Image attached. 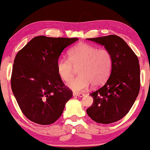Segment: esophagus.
<instances>
[{"label":"esophagus","mask_w":150,"mask_h":150,"mask_svg":"<svg viewBox=\"0 0 150 150\" xmlns=\"http://www.w3.org/2000/svg\"><path fill=\"white\" fill-rule=\"evenodd\" d=\"M73 96H80V97H83V96H85V94L83 93H73Z\"/></svg>","instance_id":"1"}]
</instances>
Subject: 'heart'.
Returning <instances> with one entry per match:
<instances>
[{"mask_svg": "<svg viewBox=\"0 0 150 150\" xmlns=\"http://www.w3.org/2000/svg\"><path fill=\"white\" fill-rule=\"evenodd\" d=\"M69 60L61 58L57 62V70L64 81H69L78 69L79 75L67 83L75 91H85L92 84L100 87L110 75L112 57L106 49H98L85 43L75 45L69 51Z\"/></svg>", "mask_w": 150, "mask_h": 150, "instance_id": "b5f03b06", "label": "heart"}]
</instances>
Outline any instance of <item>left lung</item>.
I'll list each match as a JSON object with an SVG mask.
<instances>
[{
	"mask_svg": "<svg viewBox=\"0 0 150 150\" xmlns=\"http://www.w3.org/2000/svg\"><path fill=\"white\" fill-rule=\"evenodd\" d=\"M87 40L103 45L110 52L112 66L105 84L90 94L93 103L87 113L97 123L115 122L128 114L138 95L140 71L138 57L126 42L116 35Z\"/></svg>",
	"mask_w": 150,
	"mask_h": 150,
	"instance_id": "1",
	"label": "left lung"
}]
</instances>
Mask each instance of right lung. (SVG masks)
<instances>
[{
  "label": "right lung",
  "mask_w": 150,
  "mask_h": 150,
  "mask_svg": "<svg viewBox=\"0 0 150 150\" xmlns=\"http://www.w3.org/2000/svg\"><path fill=\"white\" fill-rule=\"evenodd\" d=\"M78 38H50L32 39L16 54L11 77V87L26 117L41 125L55 122L73 93L65 87L57 70L63 50Z\"/></svg>",
  "instance_id": "add662e5"
}]
</instances>
